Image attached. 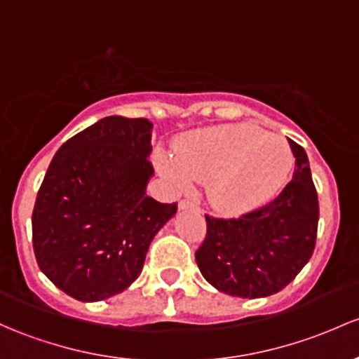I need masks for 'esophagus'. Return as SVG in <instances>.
Returning <instances> with one entry per match:
<instances>
[{
	"mask_svg": "<svg viewBox=\"0 0 359 359\" xmlns=\"http://www.w3.org/2000/svg\"><path fill=\"white\" fill-rule=\"evenodd\" d=\"M179 210H194V211H201L198 205L194 201H189V199H182L179 203Z\"/></svg>",
	"mask_w": 359,
	"mask_h": 359,
	"instance_id": "esophagus-1",
	"label": "esophagus"
}]
</instances>
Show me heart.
<instances>
[{"label":"heart","mask_w":359,"mask_h":359,"mask_svg":"<svg viewBox=\"0 0 359 359\" xmlns=\"http://www.w3.org/2000/svg\"><path fill=\"white\" fill-rule=\"evenodd\" d=\"M156 165L179 189L206 182L218 210L241 213L277 194L289 179L294 158L287 141L249 123L192 130L175 142V158L158 153Z\"/></svg>","instance_id":"heart-1"}]
</instances>
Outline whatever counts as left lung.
<instances>
[{"mask_svg": "<svg viewBox=\"0 0 359 359\" xmlns=\"http://www.w3.org/2000/svg\"><path fill=\"white\" fill-rule=\"evenodd\" d=\"M292 180L269 205L237 218L205 215L206 237L196 251L203 277L220 292L266 297L296 278L311 258L318 230V194L306 151L289 139Z\"/></svg>", "mask_w": 359, "mask_h": 359, "instance_id": "8db88e82", "label": "left lung"}]
</instances>
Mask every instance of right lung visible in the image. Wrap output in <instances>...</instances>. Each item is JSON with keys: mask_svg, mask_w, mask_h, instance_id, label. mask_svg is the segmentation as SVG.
Returning a JSON list of instances; mask_svg holds the SVG:
<instances>
[{"mask_svg": "<svg viewBox=\"0 0 359 359\" xmlns=\"http://www.w3.org/2000/svg\"><path fill=\"white\" fill-rule=\"evenodd\" d=\"M148 118L107 116L53 156L32 211L37 265L74 299L101 301L141 275L158 230L177 213L146 196L154 170Z\"/></svg>", "mask_w": 359, "mask_h": 359, "instance_id": "obj_1", "label": "right lung"}]
</instances>
